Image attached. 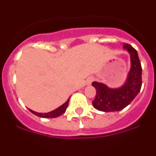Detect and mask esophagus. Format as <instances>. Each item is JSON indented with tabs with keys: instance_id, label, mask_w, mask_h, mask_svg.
<instances>
[{
	"instance_id": "1",
	"label": "esophagus",
	"mask_w": 156,
	"mask_h": 156,
	"mask_svg": "<svg viewBox=\"0 0 156 156\" xmlns=\"http://www.w3.org/2000/svg\"><path fill=\"white\" fill-rule=\"evenodd\" d=\"M92 81H93V78H92V77H88L85 83H86V85H90L91 84Z\"/></svg>"
}]
</instances>
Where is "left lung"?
<instances>
[{
  "label": "left lung",
  "mask_w": 156,
  "mask_h": 156,
  "mask_svg": "<svg viewBox=\"0 0 156 156\" xmlns=\"http://www.w3.org/2000/svg\"><path fill=\"white\" fill-rule=\"evenodd\" d=\"M123 49L127 51L130 57V69L124 83L119 87L112 88L102 83H92L96 89V97L92 104L99 111H120L130 104L140 90L142 69L137 51L127 44H123Z\"/></svg>",
  "instance_id": "left-lung-1"
}]
</instances>
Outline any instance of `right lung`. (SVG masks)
Listing matches in <instances>:
<instances>
[{"instance_id": "add662e5", "label": "right lung", "mask_w": 156, "mask_h": 156, "mask_svg": "<svg viewBox=\"0 0 156 156\" xmlns=\"http://www.w3.org/2000/svg\"><path fill=\"white\" fill-rule=\"evenodd\" d=\"M69 101V98L66 101L64 104L62 105L61 106H59L58 108H57L56 109L53 110L51 112H47V113H40V112H34L31 109H30V111L32 113H34V115L41 117V118H56V117L59 116V115H62L65 112H66V108L68 107Z\"/></svg>"}]
</instances>
